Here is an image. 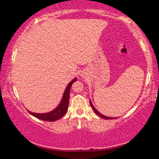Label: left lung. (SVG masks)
Masks as SVG:
<instances>
[{
	"instance_id": "1",
	"label": "left lung",
	"mask_w": 159,
	"mask_h": 159,
	"mask_svg": "<svg viewBox=\"0 0 159 159\" xmlns=\"http://www.w3.org/2000/svg\"><path fill=\"white\" fill-rule=\"evenodd\" d=\"M90 106H91V107L93 108V111H95V114H96L98 116H99L100 117H101V118H103V119H116V118H113V117H108V116H104V115H103L102 114H101V113H100L98 111L96 108H95V107H94V106L93 105V103H92V102L90 101Z\"/></svg>"
}]
</instances>
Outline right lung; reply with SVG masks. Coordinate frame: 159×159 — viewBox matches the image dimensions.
Listing matches in <instances>:
<instances>
[{"label":"right lung","mask_w":159,"mask_h":159,"mask_svg":"<svg viewBox=\"0 0 159 159\" xmlns=\"http://www.w3.org/2000/svg\"><path fill=\"white\" fill-rule=\"evenodd\" d=\"M76 80H77V78H75V79L71 80V81L69 82V84L66 87V88L65 89L64 95H63L62 99L60 102L59 105H58L55 109H53V111H50L48 113H45V114H37V113L31 112L27 110L28 112L33 116L36 117V118L41 119V120L48 121H54L58 120V119H59L60 118H61L64 115L66 114L67 110H68L70 88L71 84H72L75 82H76Z\"/></svg>","instance_id":"right-lung-1"}]
</instances>
